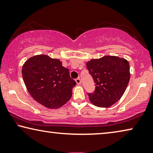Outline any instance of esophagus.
Instances as JSON below:
<instances>
[{
    "label": "esophagus",
    "mask_w": 153,
    "mask_h": 153,
    "mask_svg": "<svg viewBox=\"0 0 153 153\" xmlns=\"http://www.w3.org/2000/svg\"><path fill=\"white\" fill-rule=\"evenodd\" d=\"M76 82L77 84H81V79H79V77L76 79Z\"/></svg>",
    "instance_id": "obj_1"
}]
</instances>
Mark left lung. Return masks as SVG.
<instances>
[{
    "label": "left lung",
    "instance_id": "8db88e82",
    "mask_svg": "<svg viewBox=\"0 0 153 153\" xmlns=\"http://www.w3.org/2000/svg\"><path fill=\"white\" fill-rule=\"evenodd\" d=\"M86 65L95 83V92L88 94L91 103L108 108L119 101L131 77L128 61L118 56H104Z\"/></svg>",
    "mask_w": 153,
    "mask_h": 153
}]
</instances>
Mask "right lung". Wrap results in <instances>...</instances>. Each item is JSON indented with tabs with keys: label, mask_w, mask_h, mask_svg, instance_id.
Here are the masks:
<instances>
[{
	"label": "right lung",
	"mask_w": 153,
	"mask_h": 153,
	"mask_svg": "<svg viewBox=\"0 0 153 153\" xmlns=\"http://www.w3.org/2000/svg\"><path fill=\"white\" fill-rule=\"evenodd\" d=\"M22 75L31 96L47 108L65 105L76 84L60 60L45 54L29 58L22 65Z\"/></svg>",
	"instance_id": "right-lung-1"
}]
</instances>
